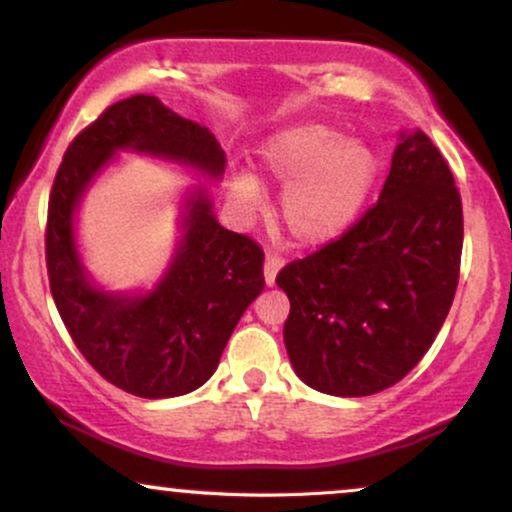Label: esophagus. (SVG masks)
<instances>
[{
    "mask_svg": "<svg viewBox=\"0 0 512 512\" xmlns=\"http://www.w3.org/2000/svg\"><path fill=\"white\" fill-rule=\"evenodd\" d=\"M279 269H281V260H279V257H274V255L264 257V284L274 286L276 272H279Z\"/></svg>",
    "mask_w": 512,
    "mask_h": 512,
    "instance_id": "obj_1",
    "label": "esophagus"
}]
</instances>
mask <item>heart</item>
I'll list each match as a JSON object with an SVG mask.
<instances>
[{"label":"heart","instance_id":"obj_1","mask_svg":"<svg viewBox=\"0 0 512 512\" xmlns=\"http://www.w3.org/2000/svg\"><path fill=\"white\" fill-rule=\"evenodd\" d=\"M255 163L264 180L284 185L279 221L301 245H325L342 236L378 180L375 151L320 122L276 132L257 149ZM228 197L240 211H255L262 202L250 175L233 178Z\"/></svg>","mask_w":512,"mask_h":512}]
</instances>
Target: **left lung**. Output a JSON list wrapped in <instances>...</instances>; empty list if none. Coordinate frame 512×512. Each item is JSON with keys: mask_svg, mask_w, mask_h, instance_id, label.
<instances>
[{"mask_svg": "<svg viewBox=\"0 0 512 512\" xmlns=\"http://www.w3.org/2000/svg\"><path fill=\"white\" fill-rule=\"evenodd\" d=\"M462 236L448 161L421 129H404L378 204L276 276L291 301L284 344L298 378L334 397L399 383L450 313Z\"/></svg>", "mask_w": 512, "mask_h": 512, "instance_id": "8db88e82", "label": "left lung"}]
</instances>
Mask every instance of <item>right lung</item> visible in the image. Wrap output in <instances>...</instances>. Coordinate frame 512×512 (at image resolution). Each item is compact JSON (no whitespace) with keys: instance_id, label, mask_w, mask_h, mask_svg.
Returning <instances> with one entry per match:
<instances>
[{"instance_id":"add662e5","label":"right lung","mask_w":512,"mask_h":512,"mask_svg":"<svg viewBox=\"0 0 512 512\" xmlns=\"http://www.w3.org/2000/svg\"><path fill=\"white\" fill-rule=\"evenodd\" d=\"M120 151L195 170L219 182L221 144L156 96L110 105L69 144L50 192V291L74 344L108 383L144 399L180 397L202 387L248 305L264 289L260 245L214 216L207 185L190 187L180 207V240L166 272L146 291H108L88 274L76 214L81 199Z\"/></svg>"}]
</instances>
